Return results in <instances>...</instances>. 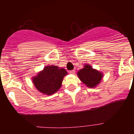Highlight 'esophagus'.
<instances>
[{
  "label": "esophagus",
  "mask_w": 134,
  "mask_h": 134,
  "mask_svg": "<svg viewBox=\"0 0 134 134\" xmlns=\"http://www.w3.org/2000/svg\"><path fill=\"white\" fill-rule=\"evenodd\" d=\"M75 70H70V71H69V73L70 74H75Z\"/></svg>",
  "instance_id": "obj_1"
}]
</instances>
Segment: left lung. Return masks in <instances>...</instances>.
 Here are the masks:
<instances>
[{
	"label": "left lung",
	"instance_id": "left-lung-1",
	"mask_svg": "<svg viewBox=\"0 0 134 134\" xmlns=\"http://www.w3.org/2000/svg\"><path fill=\"white\" fill-rule=\"evenodd\" d=\"M77 74L80 80L89 87H96L99 84L103 76L101 72L94 69L89 64H86Z\"/></svg>",
	"mask_w": 134,
	"mask_h": 134
}]
</instances>
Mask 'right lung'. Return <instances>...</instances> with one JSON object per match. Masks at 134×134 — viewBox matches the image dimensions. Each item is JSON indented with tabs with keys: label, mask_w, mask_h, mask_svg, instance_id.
<instances>
[{
	"label": "right lung",
	"mask_w": 134,
	"mask_h": 134,
	"mask_svg": "<svg viewBox=\"0 0 134 134\" xmlns=\"http://www.w3.org/2000/svg\"><path fill=\"white\" fill-rule=\"evenodd\" d=\"M67 72L64 68H58L56 65H48L44 67L33 77L35 87L44 94L51 95L58 91L62 86L64 77Z\"/></svg>",
	"instance_id": "1"
}]
</instances>
